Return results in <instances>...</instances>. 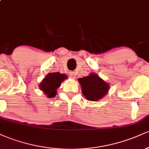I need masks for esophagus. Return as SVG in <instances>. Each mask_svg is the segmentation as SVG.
Here are the masks:
<instances>
[{"instance_id":"obj_1","label":"esophagus","mask_w":149,"mask_h":149,"mask_svg":"<svg viewBox=\"0 0 149 149\" xmlns=\"http://www.w3.org/2000/svg\"><path fill=\"white\" fill-rule=\"evenodd\" d=\"M69 76L71 77V78H73V79H75V78H76V73L73 72V71H71V72L69 73Z\"/></svg>"}]
</instances>
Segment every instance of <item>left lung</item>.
Masks as SVG:
<instances>
[{
	"mask_svg": "<svg viewBox=\"0 0 149 149\" xmlns=\"http://www.w3.org/2000/svg\"><path fill=\"white\" fill-rule=\"evenodd\" d=\"M82 92L89 101H98L105 96L109 90V85L95 73L78 78Z\"/></svg>",
	"mask_w": 149,
	"mask_h": 149,
	"instance_id": "left-lung-1",
	"label": "left lung"
}]
</instances>
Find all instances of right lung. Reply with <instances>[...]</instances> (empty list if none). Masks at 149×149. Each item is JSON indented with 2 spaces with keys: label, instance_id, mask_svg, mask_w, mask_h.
Returning <instances> with one entry per match:
<instances>
[{
  "label": "right lung",
  "instance_id": "add662e5",
  "mask_svg": "<svg viewBox=\"0 0 149 149\" xmlns=\"http://www.w3.org/2000/svg\"><path fill=\"white\" fill-rule=\"evenodd\" d=\"M67 78L65 74L59 72L49 73L42 80L39 85V88L47 95V97L52 98L55 97L57 88L60 86L61 82Z\"/></svg>",
  "mask_w": 149,
  "mask_h": 149
}]
</instances>
